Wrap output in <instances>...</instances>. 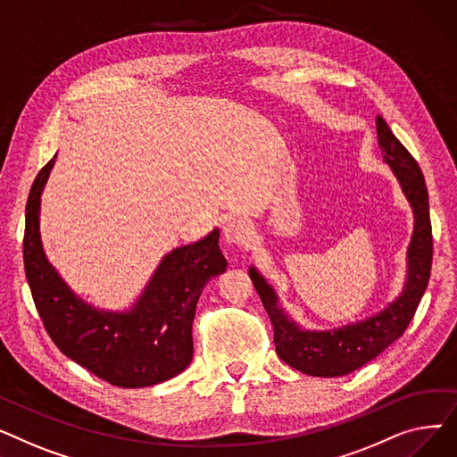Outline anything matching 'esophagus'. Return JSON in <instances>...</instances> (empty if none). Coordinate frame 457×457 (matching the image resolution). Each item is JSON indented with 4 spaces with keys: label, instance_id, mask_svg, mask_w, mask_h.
I'll return each instance as SVG.
<instances>
[{
    "label": "esophagus",
    "instance_id": "1",
    "mask_svg": "<svg viewBox=\"0 0 457 457\" xmlns=\"http://www.w3.org/2000/svg\"><path fill=\"white\" fill-rule=\"evenodd\" d=\"M224 241L231 246H246L252 241V229L245 220L231 219L224 226Z\"/></svg>",
    "mask_w": 457,
    "mask_h": 457
}]
</instances>
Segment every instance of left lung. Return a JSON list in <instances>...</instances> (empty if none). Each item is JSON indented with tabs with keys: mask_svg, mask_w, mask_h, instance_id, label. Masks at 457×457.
I'll return each instance as SVG.
<instances>
[{
	"mask_svg": "<svg viewBox=\"0 0 457 457\" xmlns=\"http://www.w3.org/2000/svg\"><path fill=\"white\" fill-rule=\"evenodd\" d=\"M376 133L381 159L391 166L413 211V233L405 255V281L398 296L378 313L361 320L329 329H307L283 309L276 289L265 276L259 274L255 267L248 270L274 326L276 353L287 365L307 376H345L372 361L376 355L402 337L428 287L434 241H431L424 176L417 161L402 146L381 116L376 118Z\"/></svg>",
	"mask_w": 457,
	"mask_h": 457,
	"instance_id": "1",
	"label": "left lung"
}]
</instances>
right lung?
<instances>
[{
  "label": "right lung",
  "instance_id": "obj_1",
  "mask_svg": "<svg viewBox=\"0 0 457 457\" xmlns=\"http://www.w3.org/2000/svg\"><path fill=\"white\" fill-rule=\"evenodd\" d=\"M55 157L31 187L23 235V265L46 331L64 355L111 386L140 389L178 376L195 353L192 322L204 287L228 267L220 229L162 255L129 307H96L76 295L44 252L40 204Z\"/></svg>",
  "mask_w": 457,
  "mask_h": 457
}]
</instances>
